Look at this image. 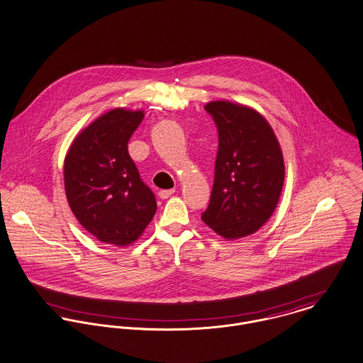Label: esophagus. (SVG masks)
Listing matches in <instances>:
<instances>
[{"label":"esophagus","mask_w":363,"mask_h":363,"mask_svg":"<svg viewBox=\"0 0 363 363\" xmlns=\"http://www.w3.org/2000/svg\"><path fill=\"white\" fill-rule=\"evenodd\" d=\"M173 193H174V189H170V190H161V191L158 193V196L162 198V199H166V198L170 197Z\"/></svg>","instance_id":"34e87169"}]
</instances>
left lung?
Masks as SVG:
<instances>
[{
    "mask_svg": "<svg viewBox=\"0 0 363 363\" xmlns=\"http://www.w3.org/2000/svg\"><path fill=\"white\" fill-rule=\"evenodd\" d=\"M219 137L215 179L202 222L225 238L258 230L272 216L284 183L279 141L262 115L228 101L206 104Z\"/></svg>",
    "mask_w": 363,
    "mask_h": 363,
    "instance_id": "obj_1",
    "label": "left lung"
}]
</instances>
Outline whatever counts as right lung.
Here are the masks:
<instances>
[{"label": "right lung", "mask_w": 363, "mask_h": 363, "mask_svg": "<svg viewBox=\"0 0 363 363\" xmlns=\"http://www.w3.org/2000/svg\"><path fill=\"white\" fill-rule=\"evenodd\" d=\"M144 119L141 111L112 109L80 133L66 154L69 206L99 241L128 245L157 211V199L141 180L128 143Z\"/></svg>", "instance_id": "1"}]
</instances>
